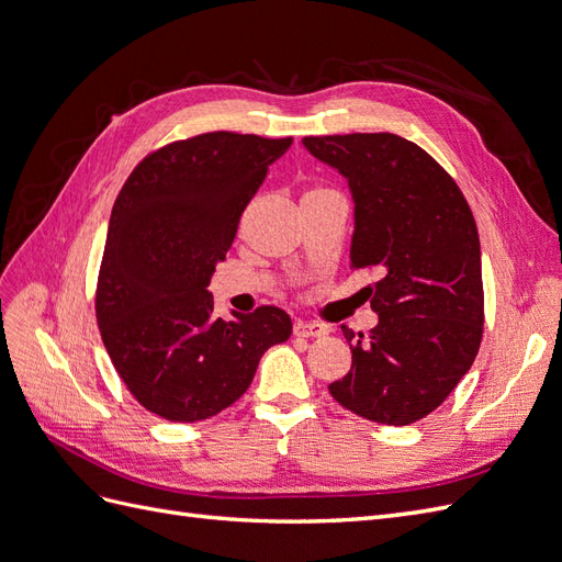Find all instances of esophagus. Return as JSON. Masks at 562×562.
<instances>
[{
  "instance_id": "34e87169",
  "label": "esophagus",
  "mask_w": 562,
  "mask_h": 562,
  "mask_svg": "<svg viewBox=\"0 0 562 562\" xmlns=\"http://www.w3.org/2000/svg\"><path fill=\"white\" fill-rule=\"evenodd\" d=\"M293 333L297 337H323L328 335V328L323 323H314V321H297L293 326Z\"/></svg>"
}]
</instances>
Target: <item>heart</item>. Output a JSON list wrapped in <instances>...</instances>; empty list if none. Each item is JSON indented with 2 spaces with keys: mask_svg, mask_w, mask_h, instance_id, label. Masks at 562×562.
Listing matches in <instances>:
<instances>
[{
  "mask_svg": "<svg viewBox=\"0 0 562 562\" xmlns=\"http://www.w3.org/2000/svg\"><path fill=\"white\" fill-rule=\"evenodd\" d=\"M321 192H328V190H312V192H307L304 196H310V194H321Z\"/></svg>",
  "mask_w": 562,
  "mask_h": 562,
  "instance_id": "obj_1",
  "label": "heart"
}]
</instances>
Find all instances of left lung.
<instances>
[{"label": "left lung", "mask_w": 562, "mask_h": 562, "mask_svg": "<svg viewBox=\"0 0 562 562\" xmlns=\"http://www.w3.org/2000/svg\"><path fill=\"white\" fill-rule=\"evenodd\" d=\"M353 196L351 269H380L368 335L342 326L351 370L328 389L347 411L405 427L434 413L462 380L483 337L481 241L450 173L394 133L307 135Z\"/></svg>", "instance_id": "1"}]
</instances>
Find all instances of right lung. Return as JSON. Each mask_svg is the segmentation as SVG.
I'll return each instance as SVG.
<instances>
[{
	"instance_id": "add662e5",
	"label": "right lung",
	"mask_w": 562,
	"mask_h": 562,
	"mask_svg": "<svg viewBox=\"0 0 562 562\" xmlns=\"http://www.w3.org/2000/svg\"><path fill=\"white\" fill-rule=\"evenodd\" d=\"M293 138L213 131L147 155L110 215L95 318L133 398L168 422L239 401L262 353L291 337L279 307L213 316L206 291L241 213Z\"/></svg>"
}]
</instances>
